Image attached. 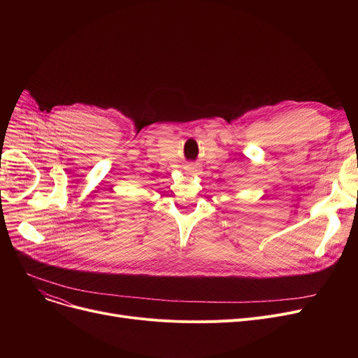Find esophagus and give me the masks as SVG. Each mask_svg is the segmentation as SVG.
Masks as SVG:
<instances>
[{"mask_svg": "<svg viewBox=\"0 0 358 358\" xmlns=\"http://www.w3.org/2000/svg\"><path fill=\"white\" fill-rule=\"evenodd\" d=\"M185 171L189 173V174H194L197 169H196V166L194 165H189V166H185Z\"/></svg>", "mask_w": 358, "mask_h": 358, "instance_id": "1", "label": "esophagus"}]
</instances>
